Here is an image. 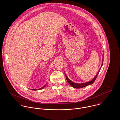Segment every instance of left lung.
Instances as JSON below:
<instances>
[{
	"label": "left lung",
	"mask_w": 120,
	"mask_h": 120,
	"mask_svg": "<svg viewBox=\"0 0 120 120\" xmlns=\"http://www.w3.org/2000/svg\"><path fill=\"white\" fill-rule=\"evenodd\" d=\"M103 62H102V65H101V67L100 69H99V71H98V72L97 74V75H96V76L95 77V78H94L93 79H92L91 80H90V81H89V82H87L85 83H81V84H77V83H74V82H72L71 80H70L68 78V77H67V76L66 75V78H67V80L69 84L72 87H73V88H77V89L81 88H83V87H86V86H89V85H90L92 84L94 82V81H95V80L96 79L97 77V76H98V73H99V71H100V69H101V68H102V66H103Z\"/></svg>",
	"instance_id": "8db88e82"
}]
</instances>
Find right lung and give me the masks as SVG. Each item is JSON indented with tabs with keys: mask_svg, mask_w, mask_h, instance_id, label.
<instances>
[{
	"mask_svg": "<svg viewBox=\"0 0 120 120\" xmlns=\"http://www.w3.org/2000/svg\"><path fill=\"white\" fill-rule=\"evenodd\" d=\"M46 84L45 86H43L42 87H41V88H40V89H31V90H41V89L44 88L45 87V86H46Z\"/></svg>",
	"mask_w": 120,
	"mask_h": 120,
	"instance_id": "right-lung-1",
	"label": "right lung"
}]
</instances>
